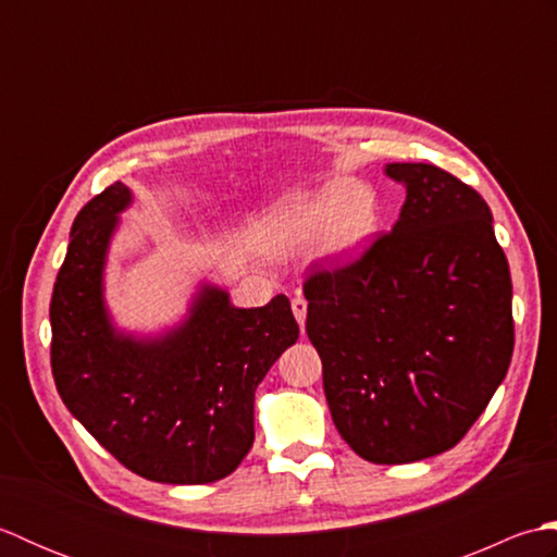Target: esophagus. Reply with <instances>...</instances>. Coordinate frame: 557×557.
<instances>
[{
  "instance_id": "obj_1",
  "label": "esophagus",
  "mask_w": 557,
  "mask_h": 557,
  "mask_svg": "<svg viewBox=\"0 0 557 557\" xmlns=\"http://www.w3.org/2000/svg\"><path fill=\"white\" fill-rule=\"evenodd\" d=\"M292 311H294V318H297V323L304 330V323H306V299L301 297V294H297V297L292 299Z\"/></svg>"
}]
</instances>
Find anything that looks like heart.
I'll use <instances>...</instances> for the list:
<instances>
[{
	"instance_id": "heart-1",
	"label": "heart",
	"mask_w": 557,
	"mask_h": 557,
	"mask_svg": "<svg viewBox=\"0 0 557 557\" xmlns=\"http://www.w3.org/2000/svg\"><path fill=\"white\" fill-rule=\"evenodd\" d=\"M377 227L381 203L371 188L337 180L280 198L265 218L263 244L275 253H294L321 236L325 256L354 258L369 246Z\"/></svg>"
}]
</instances>
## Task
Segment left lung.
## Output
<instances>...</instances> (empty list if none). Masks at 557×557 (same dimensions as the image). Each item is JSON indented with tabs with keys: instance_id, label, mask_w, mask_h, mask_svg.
I'll return each instance as SVG.
<instances>
[{
	"instance_id": "obj_1",
	"label": "left lung",
	"mask_w": 557,
	"mask_h": 557,
	"mask_svg": "<svg viewBox=\"0 0 557 557\" xmlns=\"http://www.w3.org/2000/svg\"><path fill=\"white\" fill-rule=\"evenodd\" d=\"M407 200L361 258L304 282L306 333L339 435L373 465L455 447L515 349L510 265L486 200L425 162H393Z\"/></svg>"
}]
</instances>
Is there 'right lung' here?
<instances>
[{"instance_id": "obj_1", "label": "right lung", "mask_w": 557, "mask_h": 557, "mask_svg": "<svg viewBox=\"0 0 557 557\" xmlns=\"http://www.w3.org/2000/svg\"><path fill=\"white\" fill-rule=\"evenodd\" d=\"M132 200L128 186L114 182L71 227L50 304L57 393L134 474L182 486L220 481L251 449L256 387L299 339V325L285 294L260 309H236L227 292L203 285L164 335L116 330L102 272Z\"/></svg>"}]
</instances>
